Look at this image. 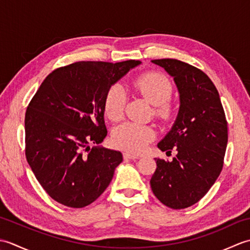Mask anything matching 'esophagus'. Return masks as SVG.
<instances>
[{"label": "esophagus", "instance_id": "obj_1", "mask_svg": "<svg viewBox=\"0 0 250 250\" xmlns=\"http://www.w3.org/2000/svg\"><path fill=\"white\" fill-rule=\"evenodd\" d=\"M124 157L125 159H131V160H135V159H139L140 156L139 155H134V153H130V152H125Z\"/></svg>", "mask_w": 250, "mask_h": 250}]
</instances>
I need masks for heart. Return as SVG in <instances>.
Instances as JSON below:
<instances>
[{
    "label": "heart",
    "instance_id": "1",
    "mask_svg": "<svg viewBox=\"0 0 250 250\" xmlns=\"http://www.w3.org/2000/svg\"><path fill=\"white\" fill-rule=\"evenodd\" d=\"M133 92L142 95L150 104L155 105V114L167 119L172 114V105L168 103L173 91L169 79L157 72L145 73L134 78L130 83ZM125 94L118 84L111 86L106 93L104 110L111 121H119L124 117ZM156 132L146 125L126 122L116 128L113 140L116 145L130 152H141L153 140Z\"/></svg>",
    "mask_w": 250,
    "mask_h": 250
}]
</instances>
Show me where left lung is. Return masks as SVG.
Wrapping results in <instances>:
<instances>
[{
  "label": "left lung",
  "instance_id": "left-lung-1",
  "mask_svg": "<svg viewBox=\"0 0 250 250\" xmlns=\"http://www.w3.org/2000/svg\"><path fill=\"white\" fill-rule=\"evenodd\" d=\"M174 78L179 110L172 129L158 148L177 155L172 161L156 158L150 186L157 199L173 209L199 202L218 178L224 167L228 124L219 93L204 72L176 59H158Z\"/></svg>",
  "mask_w": 250,
  "mask_h": 250
}]
</instances>
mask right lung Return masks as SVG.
Masks as SVG:
<instances>
[{"instance_id":"right-lung-1","label":"right lung","mask_w":250,"mask_h":250,"mask_svg":"<svg viewBox=\"0 0 250 250\" xmlns=\"http://www.w3.org/2000/svg\"><path fill=\"white\" fill-rule=\"evenodd\" d=\"M141 63H72L50 73L31 100L24 119L26 160L60 204L82 208L108 187L122 153L100 146L107 135L105 97Z\"/></svg>"}]
</instances>
